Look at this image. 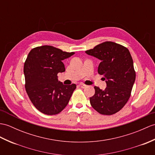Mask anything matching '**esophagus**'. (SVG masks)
I'll return each instance as SVG.
<instances>
[{"label": "esophagus", "mask_w": 155, "mask_h": 155, "mask_svg": "<svg viewBox=\"0 0 155 155\" xmlns=\"http://www.w3.org/2000/svg\"><path fill=\"white\" fill-rule=\"evenodd\" d=\"M79 86H80V87H81L82 88H85L87 87V86L85 85V84H79Z\"/></svg>", "instance_id": "34e87169"}]
</instances>
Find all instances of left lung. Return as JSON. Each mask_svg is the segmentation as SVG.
<instances>
[{"label": "left lung", "mask_w": 155, "mask_h": 155, "mask_svg": "<svg viewBox=\"0 0 155 155\" xmlns=\"http://www.w3.org/2000/svg\"><path fill=\"white\" fill-rule=\"evenodd\" d=\"M101 61L98 73L104 75L105 90L94 86L95 94L90 102L102 115H112L123 108L130 98L135 81L134 61L128 49L112 41H105L85 51Z\"/></svg>", "instance_id": "obj_1"}]
</instances>
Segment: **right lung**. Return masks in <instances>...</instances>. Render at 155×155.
Listing matches in <instances>:
<instances>
[{
	"mask_svg": "<svg viewBox=\"0 0 155 155\" xmlns=\"http://www.w3.org/2000/svg\"><path fill=\"white\" fill-rule=\"evenodd\" d=\"M51 45L32 49L24 63L25 88L31 103L41 113L56 115L67 106L75 84L64 85L57 74L65 71L63 60L74 55Z\"/></svg>",
	"mask_w": 155,
	"mask_h": 155,
	"instance_id": "1",
	"label": "right lung"
}]
</instances>
